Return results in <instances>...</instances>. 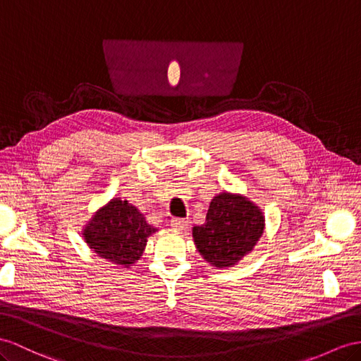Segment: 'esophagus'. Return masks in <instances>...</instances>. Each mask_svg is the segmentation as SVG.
Returning <instances> with one entry per match:
<instances>
[{
  "mask_svg": "<svg viewBox=\"0 0 361 361\" xmlns=\"http://www.w3.org/2000/svg\"><path fill=\"white\" fill-rule=\"evenodd\" d=\"M171 226L175 228V230H186L188 228V221L183 219V218H171Z\"/></svg>",
  "mask_w": 361,
  "mask_h": 361,
  "instance_id": "1",
  "label": "esophagus"
}]
</instances>
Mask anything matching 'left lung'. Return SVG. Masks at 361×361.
<instances>
[{
	"instance_id": "8db88e82",
	"label": "left lung",
	"mask_w": 361,
	"mask_h": 361,
	"mask_svg": "<svg viewBox=\"0 0 361 361\" xmlns=\"http://www.w3.org/2000/svg\"><path fill=\"white\" fill-rule=\"evenodd\" d=\"M262 212L245 197L223 192L210 201L206 223L192 230L201 256L218 269L232 267L253 250L264 232Z\"/></svg>"
}]
</instances>
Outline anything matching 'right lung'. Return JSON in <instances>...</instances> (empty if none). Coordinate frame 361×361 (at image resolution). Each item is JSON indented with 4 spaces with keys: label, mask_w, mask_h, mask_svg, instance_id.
<instances>
[{
    "label": "right lung",
    "mask_w": 361,
    "mask_h": 361,
    "mask_svg": "<svg viewBox=\"0 0 361 361\" xmlns=\"http://www.w3.org/2000/svg\"><path fill=\"white\" fill-rule=\"evenodd\" d=\"M154 232L157 228L146 223L137 207L113 198L96 212L84 230V238L97 256L128 269L140 259L147 236Z\"/></svg>",
    "instance_id": "1"
}]
</instances>
